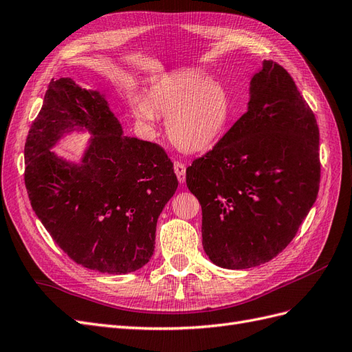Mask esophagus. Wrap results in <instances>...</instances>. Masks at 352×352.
Returning a JSON list of instances; mask_svg holds the SVG:
<instances>
[{"label": "esophagus", "instance_id": "obj_1", "mask_svg": "<svg viewBox=\"0 0 352 352\" xmlns=\"http://www.w3.org/2000/svg\"><path fill=\"white\" fill-rule=\"evenodd\" d=\"M175 173H176V176H177L179 182L184 184V182H185V176H186V167H185V164L176 162V163H175Z\"/></svg>", "mask_w": 352, "mask_h": 352}]
</instances>
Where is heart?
<instances>
[{"label":"heart","mask_w":352,"mask_h":352,"mask_svg":"<svg viewBox=\"0 0 352 352\" xmlns=\"http://www.w3.org/2000/svg\"><path fill=\"white\" fill-rule=\"evenodd\" d=\"M136 123L146 133L155 132L158 117L167 119L172 144L184 153H201L214 145L226 129L230 100L220 83L192 69L158 76L144 98H129Z\"/></svg>","instance_id":"b5f03b06"}]
</instances>
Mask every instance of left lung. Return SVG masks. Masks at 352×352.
<instances>
[{"label":"left lung","mask_w":352,"mask_h":352,"mask_svg":"<svg viewBox=\"0 0 352 352\" xmlns=\"http://www.w3.org/2000/svg\"><path fill=\"white\" fill-rule=\"evenodd\" d=\"M248 94L247 113L186 168L202 208V247L211 263L230 270L282 252L320 184L318 126L289 73L264 60Z\"/></svg>","instance_id":"8db88e82"}]
</instances>
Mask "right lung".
Masks as SVG:
<instances>
[{
	"mask_svg": "<svg viewBox=\"0 0 352 352\" xmlns=\"http://www.w3.org/2000/svg\"><path fill=\"white\" fill-rule=\"evenodd\" d=\"M72 133L91 136L79 162L52 151ZM25 163L30 206L73 261L109 274L150 261L177 177L163 148L123 135L105 94L52 79L28 133Z\"/></svg>",
	"mask_w": 352,
	"mask_h": 352,
	"instance_id": "1",
	"label": "right lung"
}]
</instances>
